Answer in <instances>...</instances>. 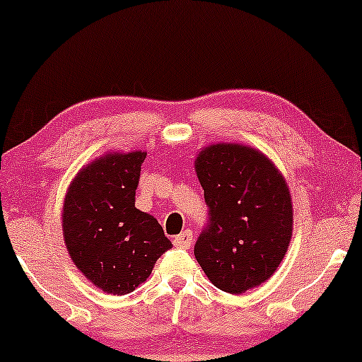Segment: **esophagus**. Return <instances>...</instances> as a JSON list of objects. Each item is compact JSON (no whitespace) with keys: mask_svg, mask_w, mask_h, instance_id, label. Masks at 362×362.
I'll use <instances>...</instances> for the list:
<instances>
[{"mask_svg":"<svg viewBox=\"0 0 362 362\" xmlns=\"http://www.w3.org/2000/svg\"><path fill=\"white\" fill-rule=\"evenodd\" d=\"M173 245L178 248H190V245H192V231L187 230V231H184V233L175 236Z\"/></svg>","mask_w":362,"mask_h":362,"instance_id":"esophagus-1","label":"esophagus"}]
</instances>
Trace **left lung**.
<instances>
[{
	"label": "left lung",
	"instance_id": "left-lung-1",
	"mask_svg": "<svg viewBox=\"0 0 362 362\" xmlns=\"http://www.w3.org/2000/svg\"><path fill=\"white\" fill-rule=\"evenodd\" d=\"M194 167L209 207L195 259L218 289L257 288L277 271L293 236L288 182L264 153L238 143L202 148Z\"/></svg>",
	"mask_w": 362,
	"mask_h": 362
}]
</instances>
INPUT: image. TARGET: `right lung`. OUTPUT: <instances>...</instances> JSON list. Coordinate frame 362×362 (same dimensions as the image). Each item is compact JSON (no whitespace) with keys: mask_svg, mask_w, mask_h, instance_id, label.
Listing matches in <instances>:
<instances>
[{"mask_svg":"<svg viewBox=\"0 0 362 362\" xmlns=\"http://www.w3.org/2000/svg\"><path fill=\"white\" fill-rule=\"evenodd\" d=\"M146 153H105L83 167L62 206V236L83 276L103 293H131L172 242L151 214L136 209Z\"/></svg>","mask_w":362,"mask_h":362,"instance_id":"1","label":"right lung"}]
</instances>
